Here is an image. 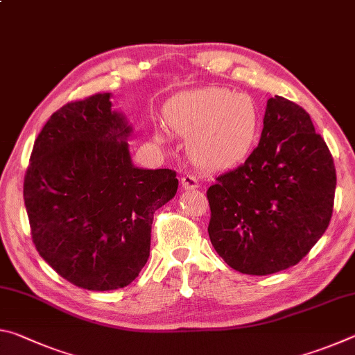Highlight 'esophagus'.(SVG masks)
<instances>
[{"mask_svg":"<svg viewBox=\"0 0 355 355\" xmlns=\"http://www.w3.org/2000/svg\"><path fill=\"white\" fill-rule=\"evenodd\" d=\"M199 182H197L196 180V177H192V175H184L183 178H182V188L183 189H197L199 188Z\"/></svg>","mask_w":355,"mask_h":355,"instance_id":"34e87169","label":"esophagus"}]
</instances>
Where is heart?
<instances>
[{"label": "heart", "mask_w": 355, "mask_h": 355, "mask_svg": "<svg viewBox=\"0 0 355 355\" xmlns=\"http://www.w3.org/2000/svg\"><path fill=\"white\" fill-rule=\"evenodd\" d=\"M164 120L186 141L189 159L200 169L225 171L254 152L261 135V112L255 100L225 87H207L177 95L167 103ZM156 141H163L161 131Z\"/></svg>", "instance_id": "obj_1"}]
</instances>
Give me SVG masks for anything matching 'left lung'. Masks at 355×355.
Masks as SVG:
<instances>
[{
  "instance_id": "left-lung-1",
  "label": "left lung",
  "mask_w": 355,
  "mask_h": 355,
  "mask_svg": "<svg viewBox=\"0 0 355 355\" xmlns=\"http://www.w3.org/2000/svg\"><path fill=\"white\" fill-rule=\"evenodd\" d=\"M335 186L334 158L309 112L275 95L258 147L207 191L214 250L249 275L294 266L329 227Z\"/></svg>"
}]
</instances>
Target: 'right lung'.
<instances>
[{
    "label": "right lung",
    "mask_w": 355,
    "mask_h": 355,
    "mask_svg": "<svg viewBox=\"0 0 355 355\" xmlns=\"http://www.w3.org/2000/svg\"><path fill=\"white\" fill-rule=\"evenodd\" d=\"M111 94L64 105L34 142L23 197L39 255L70 284L130 285L150 255L153 213L178 188L171 169H139L131 125Z\"/></svg>",
    "instance_id": "right-lung-1"
}]
</instances>
